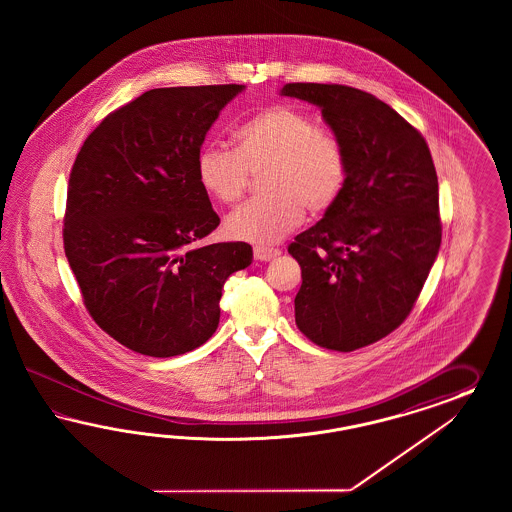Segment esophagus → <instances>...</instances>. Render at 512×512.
<instances>
[{"label": "esophagus", "mask_w": 512, "mask_h": 512, "mask_svg": "<svg viewBox=\"0 0 512 512\" xmlns=\"http://www.w3.org/2000/svg\"><path fill=\"white\" fill-rule=\"evenodd\" d=\"M279 249L276 248H255L253 249V255L257 261H272L274 257H278Z\"/></svg>", "instance_id": "obj_1"}]
</instances>
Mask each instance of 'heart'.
<instances>
[{
  "instance_id": "obj_1",
  "label": "heart",
  "mask_w": 512,
  "mask_h": 512,
  "mask_svg": "<svg viewBox=\"0 0 512 512\" xmlns=\"http://www.w3.org/2000/svg\"><path fill=\"white\" fill-rule=\"evenodd\" d=\"M236 152L206 144L197 154V180L212 199L231 204L249 184L251 172L264 171V193L225 221L234 240L274 244L304 219L328 212L347 186L349 159L341 140L304 110L274 105L261 110L234 133Z\"/></svg>"
}]
</instances>
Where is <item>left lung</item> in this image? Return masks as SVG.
Wrapping results in <instances>:
<instances>
[{"instance_id":"8db88e82","label":"left lung","mask_w":512,"mask_h":512,"mask_svg":"<svg viewBox=\"0 0 512 512\" xmlns=\"http://www.w3.org/2000/svg\"><path fill=\"white\" fill-rule=\"evenodd\" d=\"M279 93L319 107L349 159L340 201L289 246L302 268L296 326L313 343L349 353L402 325L434 266V161L419 131L372 93L313 82Z\"/></svg>"}]
</instances>
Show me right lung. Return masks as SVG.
<instances>
[{
	"mask_svg": "<svg viewBox=\"0 0 512 512\" xmlns=\"http://www.w3.org/2000/svg\"><path fill=\"white\" fill-rule=\"evenodd\" d=\"M246 86L142 93L84 140L69 176L63 248L93 321L146 357L184 355L219 325L227 278L251 264L246 242L197 248L219 217L197 154Z\"/></svg>",
	"mask_w": 512,
	"mask_h": 512,
	"instance_id": "obj_1",
	"label": "right lung"
}]
</instances>
